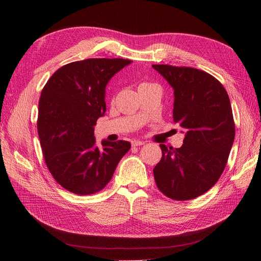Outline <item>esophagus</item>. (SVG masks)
<instances>
[{
	"instance_id": "34e87169",
	"label": "esophagus",
	"mask_w": 261,
	"mask_h": 261,
	"mask_svg": "<svg viewBox=\"0 0 261 261\" xmlns=\"http://www.w3.org/2000/svg\"><path fill=\"white\" fill-rule=\"evenodd\" d=\"M132 145H133L134 147H136V146H142V145H145V142H143V140H133V142H132Z\"/></svg>"
}]
</instances>
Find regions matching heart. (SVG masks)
Segmentation results:
<instances>
[{"mask_svg":"<svg viewBox=\"0 0 261 261\" xmlns=\"http://www.w3.org/2000/svg\"><path fill=\"white\" fill-rule=\"evenodd\" d=\"M145 86H151V84H149V83H142L139 87H145Z\"/></svg>","mask_w":261,"mask_h":261,"instance_id":"heart-1","label":"heart"}]
</instances>
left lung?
<instances>
[{"label": "left lung", "mask_w": 261, "mask_h": 261, "mask_svg": "<svg viewBox=\"0 0 261 261\" xmlns=\"http://www.w3.org/2000/svg\"><path fill=\"white\" fill-rule=\"evenodd\" d=\"M173 89V122L185 130L180 148L160 145L153 168L158 189L168 198L191 200L212 188L226 166L235 124L226 90L199 69L152 65Z\"/></svg>", "instance_id": "left-lung-1"}]
</instances>
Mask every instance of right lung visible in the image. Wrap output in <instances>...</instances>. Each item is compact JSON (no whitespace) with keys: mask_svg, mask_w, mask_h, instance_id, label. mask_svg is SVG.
<instances>
[{"mask_svg":"<svg viewBox=\"0 0 261 261\" xmlns=\"http://www.w3.org/2000/svg\"><path fill=\"white\" fill-rule=\"evenodd\" d=\"M132 63L121 58H93L58 69L39 97L38 136L49 171L68 191L88 195L108 185L124 154L126 140H102L94 126L107 111L105 88L115 73Z\"/></svg>","mask_w":261,"mask_h":261,"instance_id":"1","label":"right lung"}]
</instances>
